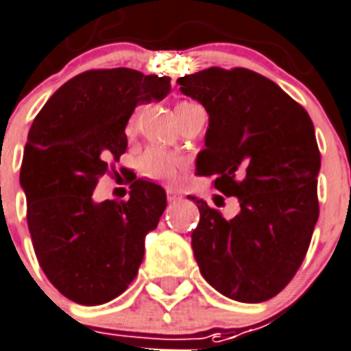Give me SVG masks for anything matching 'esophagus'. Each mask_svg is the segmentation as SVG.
I'll use <instances>...</instances> for the list:
<instances>
[{
    "instance_id": "34e87169",
    "label": "esophagus",
    "mask_w": 351,
    "mask_h": 351,
    "mask_svg": "<svg viewBox=\"0 0 351 351\" xmlns=\"http://www.w3.org/2000/svg\"><path fill=\"white\" fill-rule=\"evenodd\" d=\"M167 199H168V203H176V201H179V199H181V195L173 192V190H168Z\"/></svg>"
}]
</instances>
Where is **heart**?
<instances>
[{"label":"heart","instance_id":"1","mask_svg":"<svg viewBox=\"0 0 351 351\" xmlns=\"http://www.w3.org/2000/svg\"><path fill=\"white\" fill-rule=\"evenodd\" d=\"M199 105L195 103H190V101H181L178 106H176V112H178V117H181L186 112L197 108ZM134 125V121L130 123ZM186 162L181 156L172 152H167V150H161V148H150L147 152L143 154L139 161H137V170L141 172V176L152 179V181H159V183H168L173 184L178 183L181 173H183Z\"/></svg>","mask_w":351,"mask_h":351}]
</instances>
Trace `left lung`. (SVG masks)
Returning <instances> with one entry per match:
<instances>
[{"label":"left lung","mask_w":351,"mask_h":351,"mask_svg":"<svg viewBox=\"0 0 351 351\" xmlns=\"http://www.w3.org/2000/svg\"><path fill=\"white\" fill-rule=\"evenodd\" d=\"M179 90L208 114L199 176L239 201L224 219L206 201L192 248L199 270L223 295L263 302L299 270L319 219L321 154L308 112L281 86L248 69L210 66L179 77Z\"/></svg>","instance_id":"8db88e82"}]
</instances>
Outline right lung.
Masks as SVG:
<instances>
[{
  "label": "right lung",
  "instance_id": "obj_1",
  "mask_svg": "<svg viewBox=\"0 0 351 351\" xmlns=\"http://www.w3.org/2000/svg\"><path fill=\"white\" fill-rule=\"evenodd\" d=\"M168 92L167 75L88 70L58 88L30 127L19 183L34 250L49 281L77 304L96 306L127 290L167 208L165 190L145 179L121 203H96L92 193L110 159L127 150L132 112Z\"/></svg>",
  "mask_w": 351,
  "mask_h": 351
}]
</instances>
